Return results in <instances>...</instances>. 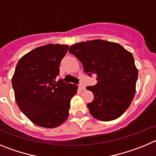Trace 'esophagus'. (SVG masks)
I'll list each match as a JSON object with an SVG mask.
<instances>
[{
    "mask_svg": "<svg viewBox=\"0 0 156 156\" xmlns=\"http://www.w3.org/2000/svg\"><path fill=\"white\" fill-rule=\"evenodd\" d=\"M78 88H80V90H85V86L83 84H80V85H78Z\"/></svg>",
    "mask_w": 156,
    "mask_h": 156,
    "instance_id": "1",
    "label": "esophagus"
}]
</instances>
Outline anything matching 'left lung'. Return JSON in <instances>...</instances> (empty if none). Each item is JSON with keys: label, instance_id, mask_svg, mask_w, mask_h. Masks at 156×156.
I'll use <instances>...</instances> for the list:
<instances>
[{"label": "left lung", "instance_id": "1", "mask_svg": "<svg viewBox=\"0 0 156 156\" xmlns=\"http://www.w3.org/2000/svg\"><path fill=\"white\" fill-rule=\"evenodd\" d=\"M68 51L81 61L87 75H96L97 84L86 87L94 95L87 104L92 116L102 121L118 118L135 94L138 71L132 54L119 43L102 40L75 43Z\"/></svg>", "mask_w": 156, "mask_h": 156}]
</instances>
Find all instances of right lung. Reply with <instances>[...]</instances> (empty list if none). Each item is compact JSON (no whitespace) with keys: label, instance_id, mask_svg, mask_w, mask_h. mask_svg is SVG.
Wrapping results in <instances>:
<instances>
[{"label":"right lung","instance_id":"1","mask_svg":"<svg viewBox=\"0 0 156 156\" xmlns=\"http://www.w3.org/2000/svg\"><path fill=\"white\" fill-rule=\"evenodd\" d=\"M69 46L47 44L24 55L18 62L12 83L21 111L35 124L54 128L69 116L71 99L78 86L56 81L59 66Z\"/></svg>","mask_w":156,"mask_h":156}]
</instances>
